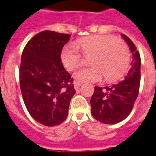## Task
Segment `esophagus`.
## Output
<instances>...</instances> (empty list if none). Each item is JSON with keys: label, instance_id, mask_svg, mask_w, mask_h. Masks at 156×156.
<instances>
[{"label": "esophagus", "instance_id": "1", "mask_svg": "<svg viewBox=\"0 0 156 156\" xmlns=\"http://www.w3.org/2000/svg\"><path fill=\"white\" fill-rule=\"evenodd\" d=\"M80 85H81V83H80V82H75L74 83L75 89H78V88L80 87Z\"/></svg>", "mask_w": 156, "mask_h": 156}]
</instances>
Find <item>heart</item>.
Returning <instances> with one entry per match:
<instances>
[{
    "instance_id": "1",
    "label": "heart",
    "mask_w": 156,
    "mask_h": 156,
    "mask_svg": "<svg viewBox=\"0 0 156 156\" xmlns=\"http://www.w3.org/2000/svg\"><path fill=\"white\" fill-rule=\"evenodd\" d=\"M77 47L83 55L91 57L92 68H83L74 73L77 82H98L104 76L106 82L122 78L127 72L130 63L129 47L123 40L111 35H93L80 38ZM61 60L68 71H74L82 63V55L73 45H67L61 51Z\"/></svg>"
}]
</instances>
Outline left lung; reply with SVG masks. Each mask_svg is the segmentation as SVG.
I'll return each mask as SVG.
<instances>
[{
    "label": "left lung",
    "instance_id": "1",
    "mask_svg": "<svg viewBox=\"0 0 156 156\" xmlns=\"http://www.w3.org/2000/svg\"><path fill=\"white\" fill-rule=\"evenodd\" d=\"M122 36L133 55L128 75L118 84L104 88L96 86L90 100L93 118L105 124H116L124 120L131 112L139 95L141 77L140 55L127 36Z\"/></svg>",
    "mask_w": 156,
    "mask_h": 156
}]
</instances>
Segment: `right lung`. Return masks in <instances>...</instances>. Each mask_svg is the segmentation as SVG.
<instances>
[{
	"mask_svg": "<svg viewBox=\"0 0 156 156\" xmlns=\"http://www.w3.org/2000/svg\"><path fill=\"white\" fill-rule=\"evenodd\" d=\"M70 36L42 31L22 51L19 69L22 98L31 117L46 126L59 125L65 120L76 93L73 80L63 68L60 56Z\"/></svg>",
	"mask_w": 156,
	"mask_h": 156,
	"instance_id": "add662e5",
	"label": "right lung"
}]
</instances>
